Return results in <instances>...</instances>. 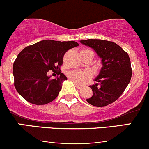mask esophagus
<instances>
[{"label":"esophagus","mask_w":149,"mask_h":149,"mask_svg":"<svg viewBox=\"0 0 149 149\" xmlns=\"http://www.w3.org/2000/svg\"><path fill=\"white\" fill-rule=\"evenodd\" d=\"M75 85H76V87L78 89H80L82 88V85H78V83H75Z\"/></svg>","instance_id":"obj_1"}]
</instances>
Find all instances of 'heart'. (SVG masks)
Instances as JSON below:
<instances>
[{
	"label": "heart",
	"instance_id": "1",
	"mask_svg": "<svg viewBox=\"0 0 149 149\" xmlns=\"http://www.w3.org/2000/svg\"><path fill=\"white\" fill-rule=\"evenodd\" d=\"M68 77L76 83H81L86 79L88 74L86 72L80 70H73L68 73Z\"/></svg>",
	"mask_w": 149,
	"mask_h": 149
}]
</instances>
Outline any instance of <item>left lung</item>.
<instances>
[{"mask_svg": "<svg viewBox=\"0 0 149 149\" xmlns=\"http://www.w3.org/2000/svg\"><path fill=\"white\" fill-rule=\"evenodd\" d=\"M92 47L102 59V67L90 85L93 95L87 102L95 107H105L113 103L123 93L131 80L132 68L129 55L115 42L100 39L80 41Z\"/></svg>", "mask_w": 149, "mask_h": 149, "instance_id": "left-lung-1", "label": "left lung"}]
</instances>
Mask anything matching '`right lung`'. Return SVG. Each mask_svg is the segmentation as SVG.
I'll list each match as a JSON object with an SVG mask.
<instances>
[{
  "instance_id": "obj_1",
  "label": "right lung",
  "mask_w": 149,
  "mask_h": 149,
  "mask_svg": "<svg viewBox=\"0 0 149 149\" xmlns=\"http://www.w3.org/2000/svg\"><path fill=\"white\" fill-rule=\"evenodd\" d=\"M78 45L75 41L43 40L22 49L13 64L14 85L18 93L36 105L52 102L67 78L61 71L54 79L47 73L49 70H60L65 53Z\"/></svg>"
}]
</instances>
